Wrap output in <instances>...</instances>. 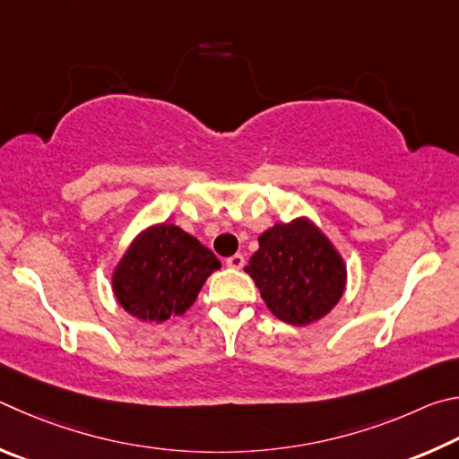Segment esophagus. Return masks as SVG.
I'll use <instances>...</instances> for the list:
<instances>
[{
	"label": "esophagus",
	"mask_w": 459,
	"mask_h": 459,
	"mask_svg": "<svg viewBox=\"0 0 459 459\" xmlns=\"http://www.w3.org/2000/svg\"><path fill=\"white\" fill-rule=\"evenodd\" d=\"M244 262H246V260H244L242 254H234V255H230L228 260H225V266L239 270V268H244Z\"/></svg>",
	"instance_id": "esophagus-1"
}]
</instances>
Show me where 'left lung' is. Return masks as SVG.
<instances>
[{"mask_svg":"<svg viewBox=\"0 0 459 459\" xmlns=\"http://www.w3.org/2000/svg\"><path fill=\"white\" fill-rule=\"evenodd\" d=\"M246 272L274 316L288 325L323 318L341 300L347 268L308 220L276 223L260 236Z\"/></svg>","mask_w":459,"mask_h":459,"instance_id":"8db88e82","label":"left lung"}]
</instances>
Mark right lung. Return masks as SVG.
<instances>
[{
	"label": "right lung",
	"mask_w": 459,
	"mask_h": 459,
	"mask_svg": "<svg viewBox=\"0 0 459 459\" xmlns=\"http://www.w3.org/2000/svg\"><path fill=\"white\" fill-rule=\"evenodd\" d=\"M221 264L212 250L173 223H160L134 239L112 276L128 315L163 323L195 302L207 276Z\"/></svg>",
	"instance_id": "obj_1"
}]
</instances>
